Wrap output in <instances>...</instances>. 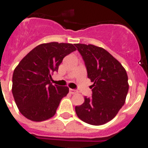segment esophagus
Segmentation results:
<instances>
[{"instance_id":"obj_1","label":"esophagus","mask_w":148,"mask_h":148,"mask_svg":"<svg viewBox=\"0 0 148 148\" xmlns=\"http://www.w3.org/2000/svg\"><path fill=\"white\" fill-rule=\"evenodd\" d=\"M70 92L71 94H75L78 92V90H75V89H70Z\"/></svg>"}]
</instances>
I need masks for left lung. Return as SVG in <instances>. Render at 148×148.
Here are the masks:
<instances>
[{
  "instance_id": "obj_1",
  "label": "left lung",
  "mask_w": 148,
  "mask_h": 148,
  "mask_svg": "<svg viewBox=\"0 0 148 148\" xmlns=\"http://www.w3.org/2000/svg\"><path fill=\"white\" fill-rule=\"evenodd\" d=\"M92 85V97L75 106L81 120L92 125H101L113 119L125 102L129 89L126 70L108 51L92 44H76Z\"/></svg>"
}]
</instances>
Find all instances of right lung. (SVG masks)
I'll return each mask as SVG.
<instances>
[{
  "mask_svg": "<svg viewBox=\"0 0 148 148\" xmlns=\"http://www.w3.org/2000/svg\"><path fill=\"white\" fill-rule=\"evenodd\" d=\"M76 50L71 44L51 42L37 46L20 61L12 75V95L23 116L34 121L53 117L67 87L53 85L51 75L63 58Z\"/></svg>",
  "mask_w": 148,
  "mask_h": 148,
  "instance_id": "1",
  "label": "right lung"
}]
</instances>
